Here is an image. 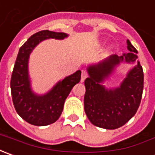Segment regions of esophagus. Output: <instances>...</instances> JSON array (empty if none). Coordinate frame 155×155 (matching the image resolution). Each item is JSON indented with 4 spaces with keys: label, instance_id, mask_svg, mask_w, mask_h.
Listing matches in <instances>:
<instances>
[{
    "label": "esophagus",
    "instance_id": "1",
    "mask_svg": "<svg viewBox=\"0 0 155 155\" xmlns=\"http://www.w3.org/2000/svg\"><path fill=\"white\" fill-rule=\"evenodd\" d=\"M87 77V70L82 69V70H81V82H83V81H85V79Z\"/></svg>",
    "mask_w": 155,
    "mask_h": 155
}]
</instances>
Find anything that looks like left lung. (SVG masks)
Returning a JSON list of instances; mask_svg holds the SVG:
<instances>
[{"instance_id":"8db88e82","label":"left lung","mask_w":155,"mask_h":155,"mask_svg":"<svg viewBox=\"0 0 155 155\" xmlns=\"http://www.w3.org/2000/svg\"><path fill=\"white\" fill-rule=\"evenodd\" d=\"M127 45L130 52L121 56H111L87 69L89 76L85 80L84 109L89 121L99 128L115 130L124 125L136 114L141 103L144 75L139 61L127 74L120 87L107 90L99 84L120 61H136L138 52L129 40Z\"/></svg>"}]
</instances>
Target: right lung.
<instances>
[{
  "label": "right lung",
  "instance_id": "add662e5",
  "mask_svg": "<svg viewBox=\"0 0 155 155\" xmlns=\"http://www.w3.org/2000/svg\"><path fill=\"white\" fill-rule=\"evenodd\" d=\"M67 36L64 32L41 31L31 36L19 48L11 77V94L17 113L32 125L45 126L55 123L61 116L65 99L73 87L81 81V72L78 70L57 83L45 95H35L30 88L27 70L30 53L46 38L63 39Z\"/></svg>",
  "mask_w": 155,
  "mask_h": 155
}]
</instances>
